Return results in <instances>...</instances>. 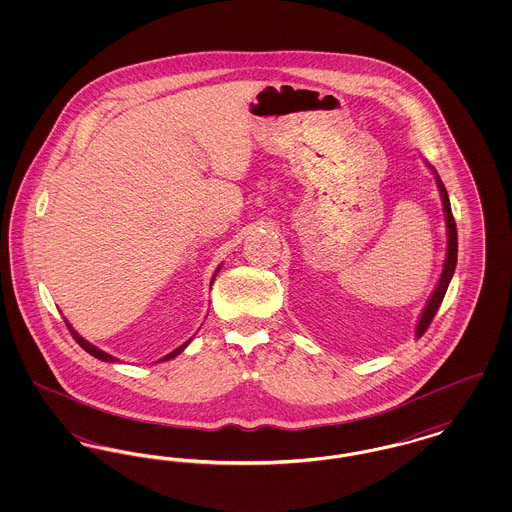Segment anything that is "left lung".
Segmentation results:
<instances>
[{
	"mask_svg": "<svg viewBox=\"0 0 512 512\" xmlns=\"http://www.w3.org/2000/svg\"><path fill=\"white\" fill-rule=\"evenodd\" d=\"M430 169H432V167H430ZM432 171H434V169H432ZM436 180H438L439 192H441V199H443V211H445V222H447V257H445L443 272H441V276H439L438 288L432 293V297H430L426 309L422 311V317H420L418 324H416V338H420V336L428 330V326L432 324V320H434L436 313H438L439 305H441V301H443V297H445V292H447V288H449V282H451V278H453L455 267H457V251H459V244H457V224H455L453 213H451L449 195H447V190H445L443 182L439 180L438 174H436Z\"/></svg>",
	"mask_w": 512,
	"mask_h": 512,
	"instance_id": "left-lung-1",
	"label": "left lung"
}]
</instances>
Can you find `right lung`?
<instances>
[{
    "instance_id": "add662e5",
    "label": "right lung",
    "mask_w": 512,
    "mask_h": 512,
    "mask_svg": "<svg viewBox=\"0 0 512 512\" xmlns=\"http://www.w3.org/2000/svg\"><path fill=\"white\" fill-rule=\"evenodd\" d=\"M217 272H219V270H217ZM217 272H215V276H217ZM215 276H213V280H215ZM67 326H69V332H71V336H73L74 340H76V343H78V345H80V347H82L84 351H88V353H90L92 357H96V359H99V361H105V363H115V361H117L115 357H111V355L103 353L101 349H98V347H94L92 343H88V341L84 340V338H80V336H78V334L74 332L73 326H71V324H67ZM188 343H190V341H186L184 345H180L178 349H174L172 353H169L167 357H163L161 361H169V359H172V357H176V355H178V353H180V351H182V349H184V347H186Z\"/></svg>"
}]
</instances>
